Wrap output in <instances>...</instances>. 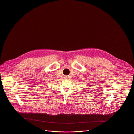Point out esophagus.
I'll return each instance as SVG.
<instances>
[{"label": "esophagus", "mask_w": 134, "mask_h": 134, "mask_svg": "<svg viewBox=\"0 0 134 134\" xmlns=\"http://www.w3.org/2000/svg\"><path fill=\"white\" fill-rule=\"evenodd\" d=\"M64 79H67L68 78H67V76H64Z\"/></svg>", "instance_id": "esophagus-1"}]
</instances>
